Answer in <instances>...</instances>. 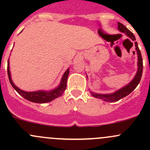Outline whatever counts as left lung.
I'll list each match as a JSON object with an SVG mask.
<instances>
[{
	"instance_id": "left-lung-1",
	"label": "left lung",
	"mask_w": 150,
	"mask_h": 150,
	"mask_svg": "<svg viewBox=\"0 0 150 150\" xmlns=\"http://www.w3.org/2000/svg\"><path fill=\"white\" fill-rule=\"evenodd\" d=\"M117 25H118V26H117L118 27V30L121 33H125L132 40H136L135 36L134 35V34L126 27L124 26L122 24L120 23V22H117ZM135 47L136 50H137V55H138V70H137V72L134 79L128 85H126V86L122 87V88L119 89V90H117V91H115L113 93H110V94H100V93L91 92V95L93 97L102 99V100L107 102H117V101H119L120 99L125 97V96H128L129 93H131L137 88V86L139 83L141 78H142V72H143V60H142V54H141V51L139 48L137 42H135Z\"/></svg>"
}]
</instances>
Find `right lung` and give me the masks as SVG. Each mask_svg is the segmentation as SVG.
Returning <instances> with one entry per match:
<instances>
[{"mask_svg": "<svg viewBox=\"0 0 150 150\" xmlns=\"http://www.w3.org/2000/svg\"><path fill=\"white\" fill-rule=\"evenodd\" d=\"M7 72H8V79L11 84L12 87L18 92L19 95L26 99L27 100L30 102H35V103H46L49 102L59 97L60 96L63 94L64 91H65L67 87V81L68 75H69V69H67L64 74L63 75L62 78L61 83L59 86L57 88H56L54 90L49 91H33V92H28L25 91L21 90L18 87L15 86L12 81L11 78V72L9 69V62L8 61V67H7Z\"/></svg>", "mask_w": 150, "mask_h": 150, "instance_id": "obj_1", "label": "right lung"}]
</instances>
